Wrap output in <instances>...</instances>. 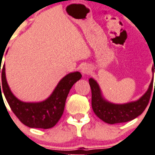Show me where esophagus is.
Listing matches in <instances>:
<instances>
[{"instance_id":"esophagus-1","label":"esophagus","mask_w":155,"mask_h":155,"mask_svg":"<svg viewBox=\"0 0 155 155\" xmlns=\"http://www.w3.org/2000/svg\"><path fill=\"white\" fill-rule=\"evenodd\" d=\"M91 67L87 65V64H85V65H83V66L81 68V73L83 74H89L90 72H91Z\"/></svg>"}]
</instances>
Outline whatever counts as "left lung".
<instances>
[{
  "label": "left lung",
  "instance_id": "8db88e82",
  "mask_svg": "<svg viewBox=\"0 0 155 155\" xmlns=\"http://www.w3.org/2000/svg\"><path fill=\"white\" fill-rule=\"evenodd\" d=\"M152 71L155 73L154 62ZM153 80H152L148 91L138 101L125 104H114L104 99L99 85L94 79L91 78L89 80V84L91 89V106L93 111L99 118L109 124L126 123L136 118L143 112L149 104L151 92L153 89Z\"/></svg>",
  "mask_w": 155,
  "mask_h": 155
}]
</instances>
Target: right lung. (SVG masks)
<instances>
[{
  "label": "right lung",
  "mask_w": 155,
  "mask_h": 155,
  "mask_svg": "<svg viewBox=\"0 0 155 155\" xmlns=\"http://www.w3.org/2000/svg\"><path fill=\"white\" fill-rule=\"evenodd\" d=\"M1 61H2V58ZM0 73H2L1 97L2 96V92H3L12 111L24 125L29 127L44 129L51 128L59 122L63 115L70 90L82 77L78 71L70 73L59 81L48 99L41 102H23L18 100L10 90L6 79L5 64L2 69L0 65Z\"/></svg>",
  "instance_id": "obj_1"
}]
</instances>
